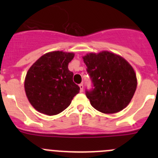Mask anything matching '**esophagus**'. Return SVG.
<instances>
[{"instance_id": "obj_1", "label": "esophagus", "mask_w": 158, "mask_h": 158, "mask_svg": "<svg viewBox=\"0 0 158 158\" xmlns=\"http://www.w3.org/2000/svg\"><path fill=\"white\" fill-rule=\"evenodd\" d=\"M79 88H80V92H83V88H84V87H83V84H82V83L79 84Z\"/></svg>"}]
</instances>
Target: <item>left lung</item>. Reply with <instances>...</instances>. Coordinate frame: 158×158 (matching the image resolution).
<instances>
[{"mask_svg":"<svg viewBox=\"0 0 158 158\" xmlns=\"http://www.w3.org/2000/svg\"><path fill=\"white\" fill-rule=\"evenodd\" d=\"M82 59L94 85V89L85 93L92 107L105 114H114L126 108L138 85L130 63L106 50L89 52Z\"/></svg>","mask_w":158,"mask_h":158,"instance_id":"left-lung-1","label":"left lung"}]
</instances>
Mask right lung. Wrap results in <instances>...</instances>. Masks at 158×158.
Returning <instances> with one entry per match:
<instances>
[{
	"label": "right lung",
	"instance_id": "obj_1",
	"mask_svg": "<svg viewBox=\"0 0 158 158\" xmlns=\"http://www.w3.org/2000/svg\"><path fill=\"white\" fill-rule=\"evenodd\" d=\"M74 56V52L63 51L47 52L28 69L25 92L36 111L47 115L60 114L79 93L80 89L73 82V73L68 69Z\"/></svg>",
	"mask_w": 158,
	"mask_h": 158
}]
</instances>
